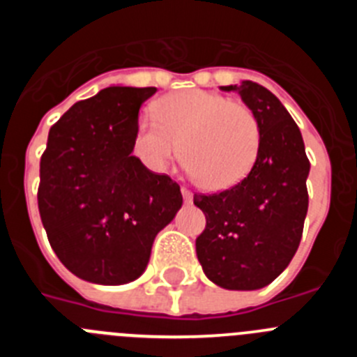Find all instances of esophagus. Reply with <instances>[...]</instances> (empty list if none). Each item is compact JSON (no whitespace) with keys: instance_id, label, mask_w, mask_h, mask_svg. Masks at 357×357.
<instances>
[{"instance_id":"esophagus-1","label":"esophagus","mask_w":357,"mask_h":357,"mask_svg":"<svg viewBox=\"0 0 357 357\" xmlns=\"http://www.w3.org/2000/svg\"><path fill=\"white\" fill-rule=\"evenodd\" d=\"M181 191H182V197H184L185 204H191V202H193V193H191V191H189V189H185V188H182Z\"/></svg>"}]
</instances>
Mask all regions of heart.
<instances>
[{
    "instance_id": "1",
    "label": "heart",
    "mask_w": 357,
    "mask_h": 357,
    "mask_svg": "<svg viewBox=\"0 0 357 357\" xmlns=\"http://www.w3.org/2000/svg\"><path fill=\"white\" fill-rule=\"evenodd\" d=\"M155 118L143 116L134 151L153 173H164L182 153L189 173L211 191H223L248 175L261 143L259 121L245 103L223 94L189 89L160 98Z\"/></svg>"
}]
</instances>
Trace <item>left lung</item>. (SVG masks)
Returning <instances> with one entry per match:
<instances>
[{"label":"left lung","instance_id":"8db88e82","mask_svg":"<svg viewBox=\"0 0 357 357\" xmlns=\"http://www.w3.org/2000/svg\"><path fill=\"white\" fill-rule=\"evenodd\" d=\"M236 91L259 121L261 143L250 173L214 195H195L206 230L197 255L214 284L236 291L268 286L284 272L302 238L307 214L309 160L302 134L273 93L250 80Z\"/></svg>","mask_w":357,"mask_h":357}]
</instances>
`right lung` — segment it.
<instances>
[{"instance_id":"1","label":"right lung","mask_w":357,"mask_h":357,"mask_svg":"<svg viewBox=\"0 0 357 357\" xmlns=\"http://www.w3.org/2000/svg\"><path fill=\"white\" fill-rule=\"evenodd\" d=\"M155 93L110 85L50 128L40 157V220L61 263L93 284L143 275L153 239L182 207L181 185L132 155L139 109Z\"/></svg>"}]
</instances>
